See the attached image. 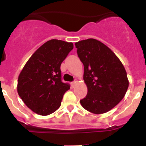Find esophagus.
I'll return each mask as SVG.
<instances>
[{
    "label": "esophagus",
    "instance_id": "esophagus-1",
    "mask_svg": "<svg viewBox=\"0 0 146 146\" xmlns=\"http://www.w3.org/2000/svg\"><path fill=\"white\" fill-rule=\"evenodd\" d=\"M75 84H76V81H75V80H74V81H73V82H71V86H72V87H74V85H75Z\"/></svg>",
    "mask_w": 146,
    "mask_h": 146
}]
</instances>
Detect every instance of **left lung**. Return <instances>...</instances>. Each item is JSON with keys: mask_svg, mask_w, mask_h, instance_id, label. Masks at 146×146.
I'll use <instances>...</instances> for the list:
<instances>
[{"mask_svg": "<svg viewBox=\"0 0 146 146\" xmlns=\"http://www.w3.org/2000/svg\"><path fill=\"white\" fill-rule=\"evenodd\" d=\"M75 47L84 65L83 80L88 87L81 105L94 114L110 111L123 99L128 89L124 66L115 54L98 40H82L76 42Z\"/></svg>", "mask_w": 146, "mask_h": 146, "instance_id": "obj_1", "label": "left lung"}]
</instances>
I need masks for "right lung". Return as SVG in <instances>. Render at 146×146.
Returning a JSON list of instances; mask_svg holds the SVG:
<instances>
[{
    "label": "right lung",
    "mask_w": 146,
    "mask_h": 146,
    "mask_svg": "<svg viewBox=\"0 0 146 146\" xmlns=\"http://www.w3.org/2000/svg\"><path fill=\"white\" fill-rule=\"evenodd\" d=\"M74 46L72 42L51 39L31 55L18 77L17 92L32 111L47 115L60 106L70 88L61 80L60 64Z\"/></svg>",
    "instance_id": "right-lung-1"
}]
</instances>
